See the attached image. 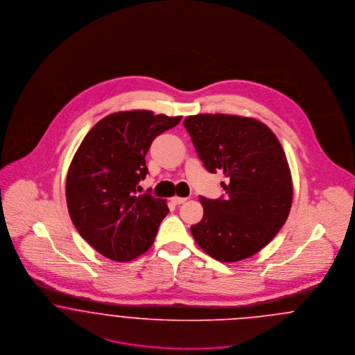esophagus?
Returning <instances> with one entry per match:
<instances>
[{"label":"esophagus","instance_id":"1","mask_svg":"<svg viewBox=\"0 0 355 355\" xmlns=\"http://www.w3.org/2000/svg\"><path fill=\"white\" fill-rule=\"evenodd\" d=\"M187 198L185 197H173L171 198V202L174 203V205H181V203L185 202Z\"/></svg>","mask_w":355,"mask_h":355}]
</instances>
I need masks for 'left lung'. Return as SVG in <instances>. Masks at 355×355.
Segmentation results:
<instances>
[{
  "mask_svg": "<svg viewBox=\"0 0 355 355\" xmlns=\"http://www.w3.org/2000/svg\"><path fill=\"white\" fill-rule=\"evenodd\" d=\"M210 173L222 171L226 197H200L203 217L190 227L198 246L220 262L246 259L263 249L286 222L293 181L278 138L261 121L197 114L184 121Z\"/></svg>",
  "mask_w": 355,
  "mask_h": 355,
  "instance_id": "left-lung-1",
  "label": "left lung"
}]
</instances>
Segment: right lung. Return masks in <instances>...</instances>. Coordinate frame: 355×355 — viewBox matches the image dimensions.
I'll return each mask as SVG.
<instances>
[{
  "label": "right lung",
  "mask_w": 355,
  "mask_h": 355,
  "mask_svg": "<svg viewBox=\"0 0 355 355\" xmlns=\"http://www.w3.org/2000/svg\"><path fill=\"white\" fill-rule=\"evenodd\" d=\"M181 119L150 110L113 113L92 128L74 154L67 177L69 214L103 257L126 262L150 249L169 207L150 194L138 196V182L149 173L145 155L153 139Z\"/></svg>",
  "instance_id": "right-lung-1"
}]
</instances>
